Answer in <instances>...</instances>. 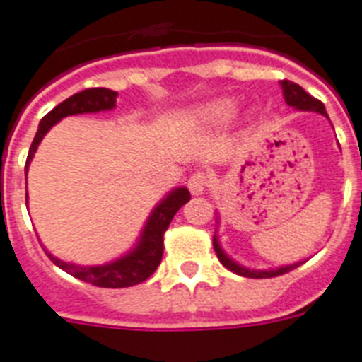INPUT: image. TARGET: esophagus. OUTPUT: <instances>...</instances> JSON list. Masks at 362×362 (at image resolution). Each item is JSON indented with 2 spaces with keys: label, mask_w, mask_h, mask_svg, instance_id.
<instances>
[{
  "label": "esophagus",
  "mask_w": 362,
  "mask_h": 362,
  "mask_svg": "<svg viewBox=\"0 0 362 362\" xmlns=\"http://www.w3.org/2000/svg\"><path fill=\"white\" fill-rule=\"evenodd\" d=\"M208 175L200 171L193 173V175L189 176V180H187V187H189L191 195H202L206 191V187H208Z\"/></svg>",
  "instance_id": "34e87169"
}]
</instances>
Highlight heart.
I'll return each instance as SVG.
<instances>
[{
  "label": "heart",
  "instance_id": "heart-1",
  "mask_svg": "<svg viewBox=\"0 0 362 362\" xmlns=\"http://www.w3.org/2000/svg\"><path fill=\"white\" fill-rule=\"evenodd\" d=\"M235 112H238L235 103L230 101V99H221V101L208 103V105L193 110L189 119L197 127L215 129V127H224V124L232 123L233 117H235Z\"/></svg>",
  "mask_w": 362,
  "mask_h": 362
}]
</instances>
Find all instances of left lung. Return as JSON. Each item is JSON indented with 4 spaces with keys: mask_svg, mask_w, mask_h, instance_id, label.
I'll use <instances>...</instances> for the list:
<instances>
[{
    "mask_svg": "<svg viewBox=\"0 0 362 362\" xmlns=\"http://www.w3.org/2000/svg\"><path fill=\"white\" fill-rule=\"evenodd\" d=\"M281 92H284V99L285 103L296 110H302V112H318V114L326 115V108L322 105L318 99L309 95L302 86H298L296 83H291V81H281ZM214 248L217 252V257L218 261L226 267L228 270H232L235 274L239 276H245V278H274V276H281L285 272H291L293 269L300 267L303 261H298V263H291V265H284V267H278V269H267V270H259V269H248V267H243L239 265L238 261H233L232 257L228 256L226 252L223 250L221 247V243H218L217 233L214 235Z\"/></svg>",
    "mask_w": 362,
    "mask_h": 362,
    "instance_id": "left-lung-1",
    "label": "left lung"
}]
</instances>
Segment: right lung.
<instances>
[{"label": "right lung", "mask_w": 362, "mask_h": 362, "mask_svg": "<svg viewBox=\"0 0 362 362\" xmlns=\"http://www.w3.org/2000/svg\"><path fill=\"white\" fill-rule=\"evenodd\" d=\"M115 97H117V92L108 90V88H88V90H83V92L68 97L66 101L54 106L49 114L44 115L40 124H38V130H36L31 148H29V156H27L25 163V176L36 148H38L40 141L44 139V136L49 132L51 127H54L62 117H68V115L95 114V112L112 110V108H115ZM189 199L191 195L187 187H175L173 191H169L158 202L156 208L151 211L144 230L139 233L138 243L124 256L117 257V259L110 261V263L92 267L75 265V263H68V261L54 257L47 250H45V254L59 269L71 274L73 278L83 279L86 284L97 285V287H106V289H121V287L138 285L145 281L160 265L163 256V233H165V230L171 224L176 211L186 204Z\"/></svg>", "instance_id": "obj_1"}]
</instances>
